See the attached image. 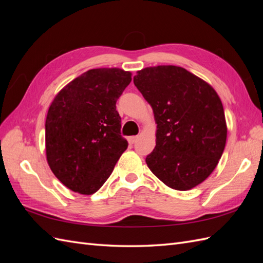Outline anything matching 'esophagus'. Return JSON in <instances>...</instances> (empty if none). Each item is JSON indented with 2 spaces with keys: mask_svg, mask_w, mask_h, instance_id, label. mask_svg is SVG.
Masks as SVG:
<instances>
[{
  "mask_svg": "<svg viewBox=\"0 0 263 263\" xmlns=\"http://www.w3.org/2000/svg\"><path fill=\"white\" fill-rule=\"evenodd\" d=\"M138 139V137L137 136H132V137H129L128 138V142L130 145H133V144H135V142H136V140Z\"/></svg>",
  "mask_w": 263,
  "mask_h": 263,
  "instance_id": "esophagus-1",
  "label": "esophagus"
}]
</instances>
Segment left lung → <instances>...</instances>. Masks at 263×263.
<instances>
[{
  "instance_id": "obj_1",
  "label": "left lung",
  "mask_w": 263,
  "mask_h": 263,
  "mask_svg": "<svg viewBox=\"0 0 263 263\" xmlns=\"http://www.w3.org/2000/svg\"><path fill=\"white\" fill-rule=\"evenodd\" d=\"M134 83L153 107L156 147L146 163L166 186L187 191L216 168L227 125L218 94L203 79L177 66L137 71Z\"/></svg>"
}]
</instances>
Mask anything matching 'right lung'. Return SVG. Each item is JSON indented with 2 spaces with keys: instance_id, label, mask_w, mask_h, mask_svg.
I'll list each match as a JSON object with an SVG mask.
<instances>
[{
  "instance_id": "add662e5",
  "label": "right lung",
  "mask_w": 263,
  "mask_h": 263,
  "mask_svg": "<svg viewBox=\"0 0 263 263\" xmlns=\"http://www.w3.org/2000/svg\"><path fill=\"white\" fill-rule=\"evenodd\" d=\"M130 81L129 71L91 69L51 102L45 124L47 162L73 192L91 195L99 191L128 147L121 136L116 101Z\"/></svg>"
}]
</instances>
